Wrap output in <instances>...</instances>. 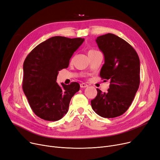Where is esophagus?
<instances>
[{
    "label": "esophagus",
    "instance_id": "obj_1",
    "mask_svg": "<svg viewBox=\"0 0 160 160\" xmlns=\"http://www.w3.org/2000/svg\"><path fill=\"white\" fill-rule=\"evenodd\" d=\"M87 87H88V84H86V83H80V88H87Z\"/></svg>",
    "mask_w": 160,
    "mask_h": 160
}]
</instances>
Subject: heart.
I'll return each mask as SVG.
<instances>
[{"mask_svg": "<svg viewBox=\"0 0 160 160\" xmlns=\"http://www.w3.org/2000/svg\"><path fill=\"white\" fill-rule=\"evenodd\" d=\"M98 52V51H97V50H95L94 49H90L89 50V52H88V54H91V53H94V52Z\"/></svg>", "mask_w": 160, "mask_h": 160, "instance_id": "heart-1", "label": "heart"}]
</instances>
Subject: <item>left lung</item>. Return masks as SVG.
Wrapping results in <instances>:
<instances>
[{"label":"left lung","mask_w":160,"mask_h":160,"mask_svg":"<svg viewBox=\"0 0 160 160\" xmlns=\"http://www.w3.org/2000/svg\"><path fill=\"white\" fill-rule=\"evenodd\" d=\"M96 42L104 56L100 70L102 79L110 82L107 93L99 89L91 100L93 110L100 117L114 118L130 106L140 83V61L136 51L128 43L113 33L98 36Z\"/></svg>","instance_id":"obj_1"}]
</instances>
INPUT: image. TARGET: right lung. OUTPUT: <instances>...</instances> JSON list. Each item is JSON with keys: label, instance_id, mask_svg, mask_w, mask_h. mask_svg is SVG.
Wrapping results in <instances>:
<instances>
[{"label": "right lung", "instance_id": "1", "mask_svg": "<svg viewBox=\"0 0 160 160\" xmlns=\"http://www.w3.org/2000/svg\"><path fill=\"white\" fill-rule=\"evenodd\" d=\"M84 39L52 37L33 48L23 63L22 89L30 108L41 119L55 121L67 113L71 98L80 89L77 82H56L58 71L67 68L73 53Z\"/></svg>", "mask_w": 160, "mask_h": 160}]
</instances>
